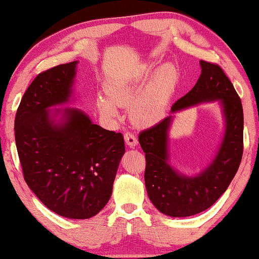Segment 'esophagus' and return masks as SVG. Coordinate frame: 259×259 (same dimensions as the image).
Returning <instances> with one entry per match:
<instances>
[{
  "label": "esophagus",
  "instance_id": "34e87169",
  "mask_svg": "<svg viewBox=\"0 0 259 259\" xmlns=\"http://www.w3.org/2000/svg\"><path fill=\"white\" fill-rule=\"evenodd\" d=\"M123 137H125V142H126V145L128 146V147H134V146L138 145V139L133 133L126 132L125 136H123Z\"/></svg>",
  "mask_w": 259,
  "mask_h": 259
}]
</instances>
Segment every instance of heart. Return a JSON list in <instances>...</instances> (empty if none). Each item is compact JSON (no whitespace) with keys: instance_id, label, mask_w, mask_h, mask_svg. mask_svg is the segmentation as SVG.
<instances>
[{"instance_id":"b5f03b06","label":"heart","mask_w":259,"mask_h":259,"mask_svg":"<svg viewBox=\"0 0 259 259\" xmlns=\"http://www.w3.org/2000/svg\"><path fill=\"white\" fill-rule=\"evenodd\" d=\"M145 76L128 77L107 85V95L97 99L99 111L108 118H117L118 106H129L131 120L138 126H152L163 118L166 105L179 80L173 64H163L155 71L149 85L142 91Z\"/></svg>"}]
</instances>
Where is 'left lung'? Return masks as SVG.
Returning a JSON list of instances; mask_svg holds the SVG:
<instances>
[{
  "label": "left lung",
  "instance_id": "obj_1",
  "mask_svg": "<svg viewBox=\"0 0 259 259\" xmlns=\"http://www.w3.org/2000/svg\"><path fill=\"white\" fill-rule=\"evenodd\" d=\"M200 65L197 83L171 106V113L219 100L226 131L211 163L195 176L179 173L170 166L168 131L173 114L139 134L146 156L145 183L148 197L157 210L171 217L192 216L211 207L229 187L243 155L244 118L241 99L221 66L204 61Z\"/></svg>",
  "mask_w": 259,
  "mask_h": 259
}]
</instances>
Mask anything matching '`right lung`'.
<instances>
[{
    "label": "right lung",
    "instance_id": "right-lung-1",
    "mask_svg": "<svg viewBox=\"0 0 259 259\" xmlns=\"http://www.w3.org/2000/svg\"><path fill=\"white\" fill-rule=\"evenodd\" d=\"M77 64L57 65L32 80L17 108L15 141L25 182L40 202L61 216L85 220L110 200L125 142L78 108L49 110L69 103Z\"/></svg>",
    "mask_w": 259,
    "mask_h": 259
}]
</instances>
